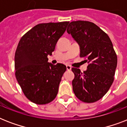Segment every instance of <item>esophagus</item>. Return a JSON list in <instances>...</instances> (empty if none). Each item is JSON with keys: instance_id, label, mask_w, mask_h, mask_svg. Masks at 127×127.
I'll list each match as a JSON object with an SVG mask.
<instances>
[{"instance_id": "34e87169", "label": "esophagus", "mask_w": 127, "mask_h": 127, "mask_svg": "<svg viewBox=\"0 0 127 127\" xmlns=\"http://www.w3.org/2000/svg\"><path fill=\"white\" fill-rule=\"evenodd\" d=\"M72 68V67L70 66V65H66V69H67V70H70Z\"/></svg>"}]
</instances>
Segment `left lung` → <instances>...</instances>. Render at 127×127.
<instances>
[{"label":"left lung","mask_w":127,"mask_h":127,"mask_svg":"<svg viewBox=\"0 0 127 127\" xmlns=\"http://www.w3.org/2000/svg\"><path fill=\"white\" fill-rule=\"evenodd\" d=\"M67 33L80 47V57H87V70L72 68V89L80 100L93 103L100 99L114 80L117 57L110 38L97 25L88 21L70 23Z\"/></svg>","instance_id":"left-lung-1"}]
</instances>
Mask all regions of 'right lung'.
I'll use <instances>...</instances> for the list:
<instances>
[{
	"label": "right lung",
	"instance_id": "right-lung-1",
	"mask_svg": "<svg viewBox=\"0 0 127 127\" xmlns=\"http://www.w3.org/2000/svg\"><path fill=\"white\" fill-rule=\"evenodd\" d=\"M69 22L39 24L21 38L14 57L16 78L28 99L36 104L49 103L57 95L66 67L48 63L58 40Z\"/></svg>",
	"mask_w": 127,
	"mask_h": 127
}]
</instances>
